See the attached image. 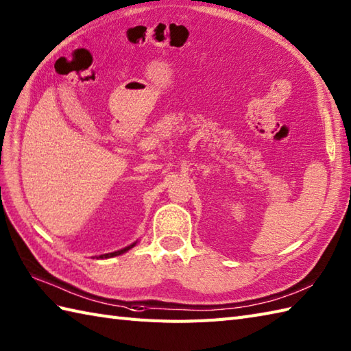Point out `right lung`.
Returning a JSON list of instances; mask_svg holds the SVG:
<instances>
[{
	"label": "right lung",
	"instance_id": "right-lung-1",
	"mask_svg": "<svg viewBox=\"0 0 351 351\" xmlns=\"http://www.w3.org/2000/svg\"><path fill=\"white\" fill-rule=\"evenodd\" d=\"M136 243H137V241H136V242H133L132 245H128V247H125V248H121V250H118V251H113V252H106V254H101V256H95V258H112V257L121 256V254H124V252H127L128 250H132L133 247H136Z\"/></svg>",
	"mask_w": 351,
	"mask_h": 351
}]
</instances>
